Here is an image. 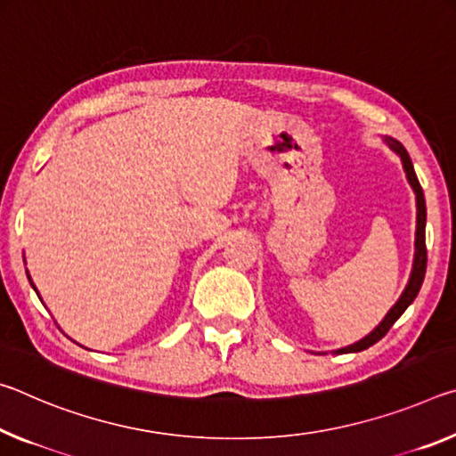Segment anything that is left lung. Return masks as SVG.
Instances as JSON below:
<instances>
[{
  "instance_id": "8db88e82",
  "label": "left lung",
  "mask_w": 456,
  "mask_h": 456,
  "mask_svg": "<svg viewBox=\"0 0 456 456\" xmlns=\"http://www.w3.org/2000/svg\"><path fill=\"white\" fill-rule=\"evenodd\" d=\"M384 143L392 149L394 153L398 155L400 161H402V167L406 171V179L410 183V188L414 190V196H416V240H414V263H412V273H410V279H408V285L404 289V293L400 295V298L396 303H394V307L386 313V317L382 319V323H379L374 331L365 335L363 339L352 343V346L347 347H341V349H335L333 354H355V352H363V349H368L378 343L379 339L384 338V335L390 331V327L396 323L400 319L402 313H404L412 301L418 295V290L422 287V281H424V274H427V201H424V193L420 183H418V177L414 174V166L412 161H410V155L404 149V145L400 143L398 139L394 137H384Z\"/></svg>"
}]
</instances>
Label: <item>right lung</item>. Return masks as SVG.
Returning a JSON list of instances; mask_svg holds the SVG:
<instances>
[{
	"label": "right lung",
	"instance_id": "add662e5",
	"mask_svg": "<svg viewBox=\"0 0 456 456\" xmlns=\"http://www.w3.org/2000/svg\"><path fill=\"white\" fill-rule=\"evenodd\" d=\"M28 273V271H26ZM28 279H29V274H28ZM29 285H32L34 287V290H36V285H34V282H32V279H29ZM36 293H38V290H36ZM40 297V295H38Z\"/></svg>",
	"mask_w": 456,
	"mask_h": 456
}]
</instances>
